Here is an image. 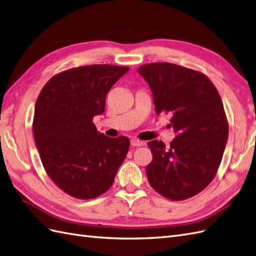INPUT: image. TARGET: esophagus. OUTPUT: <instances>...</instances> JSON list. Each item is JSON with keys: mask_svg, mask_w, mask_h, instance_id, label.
Instances as JSON below:
<instances>
[{"mask_svg": "<svg viewBox=\"0 0 256 256\" xmlns=\"http://www.w3.org/2000/svg\"><path fill=\"white\" fill-rule=\"evenodd\" d=\"M130 145H132L133 147H140L144 145V142L137 140V138H133V140H130Z\"/></svg>", "mask_w": 256, "mask_h": 256, "instance_id": "esophagus-1", "label": "esophagus"}]
</instances>
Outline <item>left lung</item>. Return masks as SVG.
I'll return each instance as SVG.
<instances>
[{
	"instance_id": "8db88e82",
	"label": "left lung",
	"mask_w": 256,
	"mask_h": 256,
	"mask_svg": "<svg viewBox=\"0 0 256 256\" xmlns=\"http://www.w3.org/2000/svg\"><path fill=\"white\" fill-rule=\"evenodd\" d=\"M156 114H172L175 138L168 147L152 140L146 168L150 186L171 200L202 192L218 172L228 140V122L218 90L201 72L170 62L140 66Z\"/></svg>"
}]
</instances>
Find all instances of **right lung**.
I'll use <instances>...</instances> for the list:
<instances>
[{"label":"right lung","mask_w":256,"mask_h":256,"mask_svg":"<svg viewBox=\"0 0 256 256\" xmlns=\"http://www.w3.org/2000/svg\"><path fill=\"white\" fill-rule=\"evenodd\" d=\"M130 68L90 64L54 76L38 95L34 135L42 164L62 190L76 199H94L112 186L126 156V136L111 138L97 130L112 85Z\"/></svg>","instance_id":"add662e5"}]
</instances>
